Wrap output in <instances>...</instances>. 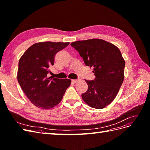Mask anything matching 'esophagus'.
<instances>
[{
	"label": "esophagus",
	"mask_w": 150,
	"mask_h": 150,
	"mask_svg": "<svg viewBox=\"0 0 150 150\" xmlns=\"http://www.w3.org/2000/svg\"><path fill=\"white\" fill-rule=\"evenodd\" d=\"M79 81V79H72V82L74 83H76L77 82H78Z\"/></svg>",
	"instance_id": "obj_1"
}]
</instances>
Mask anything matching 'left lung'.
I'll list each match as a JSON object with an SVG mask.
<instances>
[{
	"mask_svg": "<svg viewBox=\"0 0 150 150\" xmlns=\"http://www.w3.org/2000/svg\"><path fill=\"white\" fill-rule=\"evenodd\" d=\"M85 64L93 68L94 80H86L88 89L81 96L90 107L103 109L111 104L123 83L125 61L118 47L100 39L78 40L71 44Z\"/></svg>",
	"mask_w": 150,
	"mask_h": 150,
	"instance_id": "obj_1",
	"label": "left lung"
}]
</instances>
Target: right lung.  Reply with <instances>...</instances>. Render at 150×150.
Instances as JSON below:
<instances>
[{
    "label": "right lung",
    "mask_w": 150,
    "mask_h": 150,
    "mask_svg": "<svg viewBox=\"0 0 150 150\" xmlns=\"http://www.w3.org/2000/svg\"><path fill=\"white\" fill-rule=\"evenodd\" d=\"M69 44L51 41L35 43L20 58L17 81L27 97L38 108L49 110L57 105L71 85L69 79L47 76L56 53Z\"/></svg>",
    "instance_id": "add662e5"
}]
</instances>
